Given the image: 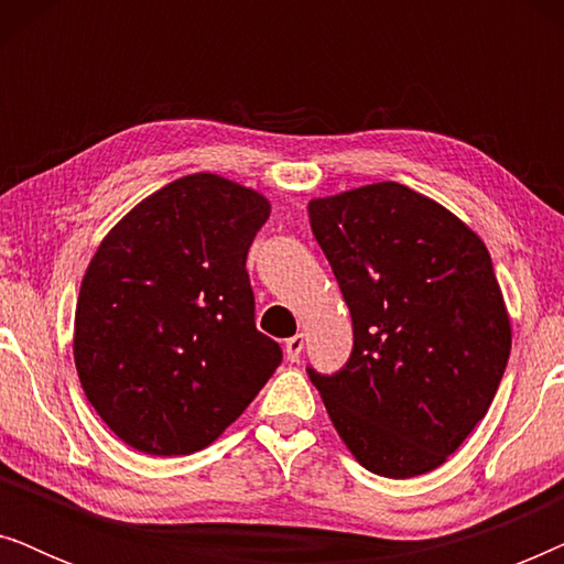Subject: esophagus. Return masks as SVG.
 Segmentation results:
<instances>
[{
    "mask_svg": "<svg viewBox=\"0 0 564 564\" xmlns=\"http://www.w3.org/2000/svg\"><path fill=\"white\" fill-rule=\"evenodd\" d=\"M305 349V334H295L292 338L284 341V354H288L290 361H297L300 354Z\"/></svg>",
    "mask_w": 564,
    "mask_h": 564,
    "instance_id": "obj_1",
    "label": "esophagus"
}]
</instances>
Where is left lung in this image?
I'll return each instance as SVG.
<instances>
[{"label":"left lung","instance_id":"8db88e82","mask_svg":"<svg viewBox=\"0 0 564 564\" xmlns=\"http://www.w3.org/2000/svg\"><path fill=\"white\" fill-rule=\"evenodd\" d=\"M307 218L354 326L341 372L307 369L330 423L375 475L442 467L485 419L511 354L488 246L398 182L313 197Z\"/></svg>","mask_w":564,"mask_h":564}]
</instances>
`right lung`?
Segmentation results:
<instances>
[{
	"mask_svg": "<svg viewBox=\"0 0 564 564\" xmlns=\"http://www.w3.org/2000/svg\"><path fill=\"white\" fill-rule=\"evenodd\" d=\"M272 205L220 174L180 176L110 228L74 315L82 390L151 457L210 446L282 361L253 326L246 253Z\"/></svg>",
	"mask_w": 564,
	"mask_h": 564,
	"instance_id": "right-lung-1",
	"label": "right lung"
}]
</instances>
